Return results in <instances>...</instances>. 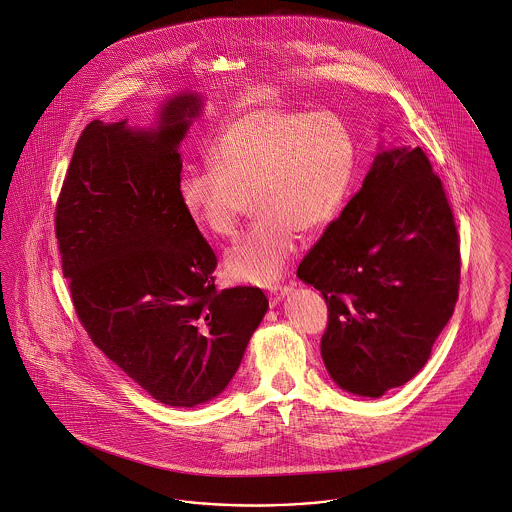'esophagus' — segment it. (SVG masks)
Returning <instances> with one entry per match:
<instances>
[{
    "mask_svg": "<svg viewBox=\"0 0 512 512\" xmlns=\"http://www.w3.org/2000/svg\"><path fill=\"white\" fill-rule=\"evenodd\" d=\"M290 292H292L290 286H274V288H270V293H268L270 303H278L284 295H288Z\"/></svg>",
    "mask_w": 512,
    "mask_h": 512,
    "instance_id": "1",
    "label": "esophagus"
}]
</instances>
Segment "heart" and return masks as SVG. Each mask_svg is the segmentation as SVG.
I'll return each instance as SVG.
<instances>
[{
	"mask_svg": "<svg viewBox=\"0 0 512 512\" xmlns=\"http://www.w3.org/2000/svg\"><path fill=\"white\" fill-rule=\"evenodd\" d=\"M213 161L184 169L182 207L205 234L230 238L249 197L257 217L226 251L224 268L232 278L267 284L288 265L297 232L315 236L340 215L357 147L345 122L328 111L263 107L226 124Z\"/></svg>",
	"mask_w": 512,
	"mask_h": 512,
	"instance_id": "1",
	"label": "heart"
}]
</instances>
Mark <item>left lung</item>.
Segmentation results:
<instances>
[{
    "label": "left lung",
    "mask_w": 512,
    "mask_h": 512,
    "mask_svg": "<svg viewBox=\"0 0 512 512\" xmlns=\"http://www.w3.org/2000/svg\"><path fill=\"white\" fill-rule=\"evenodd\" d=\"M328 305L320 355L341 390L380 397L426 365L459 299L461 240L420 147L376 157L297 268Z\"/></svg>",
    "instance_id": "1"
}]
</instances>
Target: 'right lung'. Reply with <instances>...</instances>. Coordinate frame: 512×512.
I'll return each instance as SVG.
<instances>
[{
	"label": "right lung",
	"instance_id": "1",
	"mask_svg": "<svg viewBox=\"0 0 512 512\" xmlns=\"http://www.w3.org/2000/svg\"><path fill=\"white\" fill-rule=\"evenodd\" d=\"M201 101L171 99L157 132L92 121L55 205V238L90 340L171 407L217 397L268 309L261 288L217 290V255L180 201L176 147Z\"/></svg>",
	"mask_w": 512,
	"mask_h": 512
}]
</instances>
